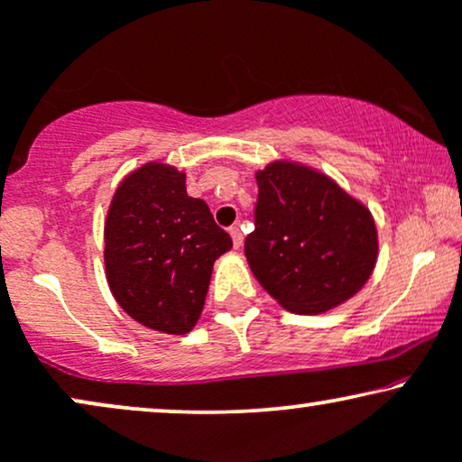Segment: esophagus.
I'll return each instance as SVG.
<instances>
[{
	"instance_id": "obj_1",
	"label": "esophagus",
	"mask_w": 462,
	"mask_h": 462,
	"mask_svg": "<svg viewBox=\"0 0 462 462\" xmlns=\"http://www.w3.org/2000/svg\"><path fill=\"white\" fill-rule=\"evenodd\" d=\"M230 236H232V245H235V249L241 247V245H243V235H241V230H238L236 226L230 227Z\"/></svg>"
}]
</instances>
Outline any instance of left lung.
Segmentation results:
<instances>
[{
  "label": "left lung",
  "instance_id": "1",
  "mask_svg": "<svg viewBox=\"0 0 462 462\" xmlns=\"http://www.w3.org/2000/svg\"><path fill=\"white\" fill-rule=\"evenodd\" d=\"M255 180V230L245 255L262 288L299 315L326 313L358 294L379 251L369 208L300 162L274 160Z\"/></svg>",
  "mask_w": 462,
  "mask_h": 462
}]
</instances>
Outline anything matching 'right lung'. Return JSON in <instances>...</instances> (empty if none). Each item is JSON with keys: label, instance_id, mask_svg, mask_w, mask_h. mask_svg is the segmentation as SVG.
Instances as JSON below:
<instances>
[{"label": "right lung", "instance_id": "add662e5", "mask_svg": "<svg viewBox=\"0 0 462 462\" xmlns=\"http://www.w3.org/2000/svg\"><path fill=\"white\" fill-rule=\"evenodd\" d=\"M232 249L207 202L188 196L185 172L147 162L121 180L104 219V266L119 307L163 335L200 319L213 264Z\"/></svg>", "mask_w": 462, "mask_h": 462}]
</instances>
